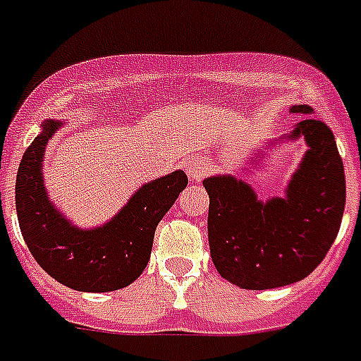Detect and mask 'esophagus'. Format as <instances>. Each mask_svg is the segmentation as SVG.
I'll list each match as a JSON object with an SVG mask.
<instances>
[{"label": "esophagus", "instance_id": "34e87169", "mask_svg": "<svg viewBox=\"0 0 361 361\" xmlns=\"http://www.w3.org/2000/svg\"><path fill=\"white\" fill-rule=\"evenodd\" d=\"M209 169H207V163L204 159H192V161L187 163V174L192 181H200L204 180L205 176H207Z\"/></svg>", "mask_w": 361, "mask_h": 361}]
</instances>
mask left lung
<instances>
[{"label":"left lung","instance_id":"1","mask_svg":"<svg viewBox=\"0 0 361 361\" xmlns=\"http://www.w3.org/2000/svg\"><path fill=\"white\" fill-rule=\"evenodd\" d=\"M292 111L307 117L288 137L302 135L308 152L286 198L262 204L233 176L204 180L211 257L218 274L238 288H279L308 277L340 231L345 171L334 134L323 121L312 119L310 106H293Z\"/></svg>","mask_w":361,"mask_h":361}]
</instances>
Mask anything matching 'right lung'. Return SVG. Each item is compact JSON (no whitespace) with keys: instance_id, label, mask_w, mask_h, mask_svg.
<instances>
[{"instance_id":"1","label":"right lung","mask_w":361,"mask_h":361,"mask_svg":"<svg viewBox=\"0 0 361 361\" xmlns=\"http://www.w3.org/2000/svg\"><path fill=\"white\" fill-rule=\"evenodd\" d=\"M59 128L47 121L27 147L16 176L21 237L44 271L78 292H114L134 283L147 268L154 233L189 180L183 171L147 183L106 226L82 231L49 204L42 180L45 145Z\"/></svg>"}]
</instances>
